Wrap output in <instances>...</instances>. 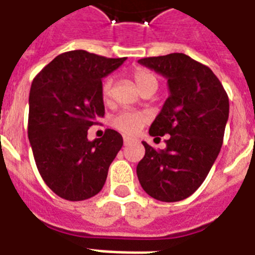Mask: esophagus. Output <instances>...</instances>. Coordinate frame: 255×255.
I'll use <instances>...</instances> for the list:
<instances>
[{
	"mask_svg": "<svg viewBox=\"0 0 255 255\" xmlns=\"http://www.w3.org/2000/svg\"><path fill=\"white\" fill-rule=\"evenodd\" d=\"M123 141H124V145H127V144H129V142L132 141V138L131 137H127V136H124Z\"/></svg>",
	"mask_w": 255,
	"mask_h": 255,
	"instance_id": "obj_1",
	"label": "esophagus"
}]
</instances>
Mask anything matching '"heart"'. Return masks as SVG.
<instances>
[{
  "label": "heart",
  "mask_w": 255,
  "mask_h": 255,
  "mask_svg": "<svg viewBox=\"0 0 255 255\" xmlns=\"http://www.w3.org/2000/svg\"><path fill=\"white\" fill-rule=\"evenodd\" d=\"M133 78L137 84L138 89L141 92H145L148 89H154L156 90L158 86V81L157 77L152 72H149L146 69H141L138 68L133 72ZM113 86L114 80L113 77H106L102 82V97L105 101L111 98L113 94ZM146 123V117L144 114L140 113H132V111H124V113L119 114L115 119H114V127L117 128L118 131L123 132L126 134H134L137 133L144 124Z\"/></svg>",
  "instance_id": "1"
}]
</instances>
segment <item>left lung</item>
Returning <instances> with one entry per match:
<instances>
[{
    "mask_svg": "<svg viewBox=\"0 0 255 255\" xmlns=\"http://www.w3.org/2000/svg\"><path fill=\"white\" fill-rule=\"evenodd\" d=\"M138 63L163 76L169 86L149 134H170L161 150L142 141L145 156L136 167L138 182L154 199L179 202L199 188L219 156L229 117L228 95L210 68L185 53Z\"/></svg>",
    "mask_w": 255,
    "mask_h": 255,
    "instance_id": "left-lung-1",
    "label": "left lung"
}]
</instances>
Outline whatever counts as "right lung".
<instances>
[{
    "instance_id": "obj_1",
    "label": "right lung",
    "mask_w": 255,
    "mask_h": 255,
    "mask_svg": "<svg viewBox=\"0 0 255 255\" xmlns=\"http://www.w3.org/2000/svg\"><path fill=\"white\" fill-rule=\"evenodd\" d=\"M124 61L69 51L56 56L31 84L28 140L43 181L63 199L80 202L97 195L123 145L114 129L93 141L88 129L105 115L102 78Z\"/></svg>"
}]
</instances>
